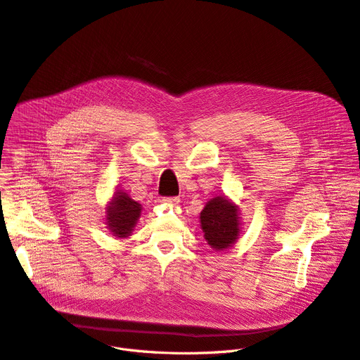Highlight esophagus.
Wrapping results in <instances>:
<instances>
[{
    "instance_id": "1",
    "label": "esophagus",
    "mask_w": 360,
    "mask_h": 360,
    "mask_svg": "<svg viewBox=\"0 0 360 360\" xmlns=\"http://www.w3.org/2000/svg\"><path fill=\"white\" fill-rule=\"evenodd\" d=\"M162 202H164L165 205H171V207H172V205H175V203H178V202H179V198H178V196H172V198H164V199H162Z\"/></svg>"
}]
</instances>
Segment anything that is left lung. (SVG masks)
Returning <instances> with one entry per match:
<instances>
[{
    "instance_id": "left-lung-1",
    "label": "left lung",
    "mask_w": 360,
    "mask_h": 360,
    "mask_svg": "<svg viewBox=\"0 0 360 360\" xmlns=\"http://www.w3.org/2000/svg\"><path fill=\"white\" fill-rule=\"evenodd\" d=\"M199 221L203 238L217 252L229 249L240 236L239 207L226 195H217L205 203Z\"/></svg>"
}]
</instances>
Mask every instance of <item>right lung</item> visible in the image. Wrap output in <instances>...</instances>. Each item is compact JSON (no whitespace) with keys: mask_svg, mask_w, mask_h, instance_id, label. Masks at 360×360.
Instances as JSON below:
<instances>
[{"mask_svg":"<svg viewBox=\"0 0 360 360\" xmlns=\"http://www.w3.org/2000/svg\"><path fill=\"white\" fill-rule=\"evenodd\" d=\"M142 205L134 200L125 191L117 189L105 207V224L112 236L125 239L131 236L141 218Z\"/></svg>","mask_w":360,"mask_h":360,"instance_id":"1","label":"right lung"}]
</instances>
